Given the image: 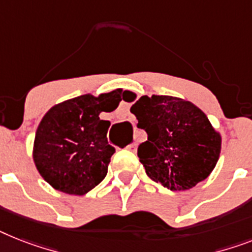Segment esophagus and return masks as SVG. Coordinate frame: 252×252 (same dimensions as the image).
<instances>
[{
  "mask_svg": "<svg viewBox=\"0 0 252 252\" xmlns=\"http://www.w3.org/2000/svg\"><path fill=\"white\" fill-rule=\"evenodd\" d=\"M127 149L131 152H136V143H131L130 145H127Z\"/></svg>",
  "mask_w": 252,
  "mask_h": 252,
  "instance_id": "1",
  "label": "esophagus"
}]
</instances>
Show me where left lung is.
<instances>
[{
  "instance_id": "8db88e82",
  "label": "left lung",
  "mask_w": 252,
  "mask_h": 252,
  "mask_svg": "<svg viewBox=\"0 0 252 252\" xmlns=\"http://www.w3.org/2000/svg\"><path fill=\"white\" fill-rule=\"evenodd\" d=\"M130 111L148 134L138 157L152 180L170 190H187L211 174L221 136L198 107L180 97L145 95Z\"/></svg>"
}]
</instances>
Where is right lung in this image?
I'll use <instances>...</instances> for the list:
<instances>
[{
    "instance_id": "1",
    "label": "right lung",
    "mask_w": 252,
    "mask_h": 252,
    "mask_svg": "<svg viewBox=\"0 0 252 252\" xmlns=\"http://www.w3.org/2000/svg\"><path fill=\"white\" fill-rule=\"evenodd\" d=\"M121 90L81 95L54 105L39 122L33 145L37 170L56 190L84 196L108 172L116 152L108 144L111 122L100 120L121 101Z\"/></svg>"
}]
</instances>
